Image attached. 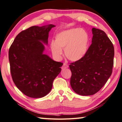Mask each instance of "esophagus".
<instances>
[{"label":"esophagus","mask_w":122,"mask_h":122,"mask_svg":"<svg viewBox=\"0 0 122 122\" xmlns=\"http://www.w3.org/2000/svg\"><path fill=\"white\" fill-rule=\"evenodd\" d=\"M68 67H69L68 65H67V64L63 63V66H62V69H66V68H68Z\"/></svg>","instance_id":"1"}]
</instances>
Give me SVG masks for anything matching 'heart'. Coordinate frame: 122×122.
<instances>
[{
    "label": "heart",
    "mask_w": 122,
    "mask_h": 122,
    "mask_svg": "<svg viewBox=\"0 0 122 122\" xmlns=\"http://www.w3.org/2000/svg\"><path fill=\"white\" fill-rule=\"evenodd\" d=\"M89 41V35L83 29H68L57 33L55 41H51V51L54 56L59 59L64 49L65 56L69 61L76 62L85 55Z\"/></svg>",
    "instance_id": "b5f03b06"
}]
</instances>
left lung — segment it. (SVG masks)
Returning a JSON list of instances; mask_svg holds the SVG:
<instances>
[{
	"instance_id": "1",
	"label": "left lung",
	"mask_w": 122,
	"mask_h": 122,
	"mask_svg": "<svg viewBox=\"0 0 122 122\" xmlns=\"http://www.w3.org/2000/svg\"><path fill=\"white\" fill-rule=\"evenodd\" d=\"M92 43L80 60L69 65L71 85L76 94L92 95L102 88L112 72L114 47L103 30L92 28Z\"/></svg>"
}]
</instances>
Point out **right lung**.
<instances>
[{
  "label": "right lung",
  "mask_w": 122,
  "mask_h": 122,
  "mask_svg": "<svg viewBox=\"0 0 122 122\" xmlns=\"http://www.w3.org/2000/svg\"><path fill=\"white\" fill-rule=\"evenodd\" d=\"M55 26H32L18 34L10 47V71L15 85L25 95L43 97L52 88L63 63L44 54L49 32Z\"/></svg>",
  "instance_id": "1"
}]
</instances>
